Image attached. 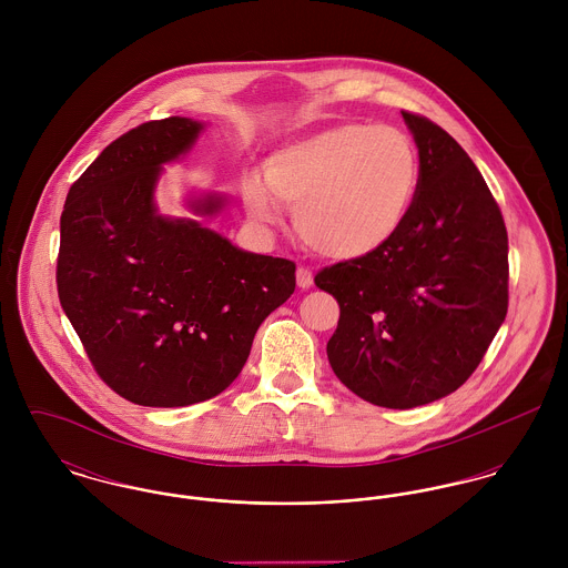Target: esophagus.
I'll return each instance as SVG.
<instances>
[{
	"mask_svg": "<svg viewBox=\"0 0 568 568\" xmlns=\"http://www.w3.org/2000/svg\"><path fill=\"white\" fill-rule=\"evenodd\" d=\"M295 275H297V286H300L302 291H308V288L315 284V277H313V271H311V268L300 266Z\"/></svg>",
	"mask_w": 568,
	"mask_h": 568,
	"instance_id": "34e87169",
	"label": "esophagus"
}]
</instances>
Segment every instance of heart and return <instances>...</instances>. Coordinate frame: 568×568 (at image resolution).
I'll return each instance as SVG.
<instances>
[{
    "mask_svg": "<svg viewBox=\"0 0 568 568\" xmlns=\"http://www.w3.org/2000/svg\"><path fill=\"white\" fill-rule=\"evenodd\" d=\"M419 187L413 142L392 126L345 122L288 142L244 185L251 219L280 221L295 207L300 239L332 260H358L392 243Z\"/></svg>",
    "mask_w": 568,
    "mask_h": 568,
    "instance_id": "1",
    "label": "heart"
}]
</instances>
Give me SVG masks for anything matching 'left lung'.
<instances>
[{"label":"left lung","mask_w":568,"mask_h":568,"mask_svg":"<svg viewBox=\"0 0 568 568\" xmlns=\"http://www.w3.org/2000/svg\"><path fill=\"white\" fill-rule=\"evenodd\" d=\"M403 118L419 155L403 230L381 251L315 277L341 306L327 341L332 372L387 408L459 389L507 315V232L481 172L444 129Z\"/></svg>","instance_id":"left-lung-1"}]
</instances>
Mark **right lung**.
I'll return each mask as SVG.
<instances>
[{"label": "right lung", "instance_id": "obj_1", "mask_svg": "<svg viewBox=\"0 0 568 568\" xmlns=\"http://www.w3.org/2000/svg\"><path fill=\"white\" fill-rule=\"evenodd\" d=\"M205 122L172 115L109 144L70 187L61 216V306L100 378L142 406H187L243 372L260 324L295 291V264L207 227L230 196L190 192L199 219L165 216L155 190Z\"/></svg>", "mask_w": 568, "mask_h": 568}]
</instances>
